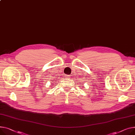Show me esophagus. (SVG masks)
I'll return each mask as SVG.
<instances>
[{"label":"esophagus","mask_w":135,"mask_h":135,"mask_svg":"<svg viewBox=\"0 0 135 135\" xmlns=\"http://www.w3.org/2000/svg\"><path fill=\"white\" fill-rule=\"evenodd\" d=\"M66 78L69 79V78H70V75H66Z\"/></svg>","instance_id":"34e87169"}]
</instances>
